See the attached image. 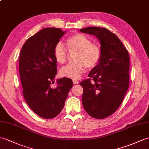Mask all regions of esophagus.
<instances>
[{"label": "esophagus", "mask_w": 149, "mask_h": 149, "mask_svg": "<svg viewBox=\"0 0 149 149\" xmlns=\"http://www.w3.org/2000/svg\"><path fill=\"white\" fill-rule=\"evenodd\" d=\"M79 82V81H77V79H73V83L74 84H78Z\"/></svg>", "instance_id": "1"}]
</instances>
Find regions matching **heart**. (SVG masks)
<instances>
[{
  "instance_id": "b5f03b06",
  "label": "heart",
  "mask_w": 149,
  "mask_h": 149,
  "mask_svg": "<svg viewBox=\"0 0 149 149\" xmlns=\"http://www.w3.org/2000/svg\"><path fill=\"white\" fill-rule=\"evenodd\" d=\"M67 50L72 57L73 62L62 68L60 74L63 77L78 79L84 72L86 68L92 70L97 66L102 57V49L98 44L92 43L91 40L82 33L72 36L67 40ZM61 42L54 47V56L60 64L66 63L68 53Z\"/></svg>"
}]
</instances>
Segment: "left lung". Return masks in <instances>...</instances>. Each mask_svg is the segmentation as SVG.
Listing matches in <instances>:
<instances>
[{"label": "left lung", "mask_w": 149, "mask_h": 149, "mask_svg": "<svg viewBox=\"0 0 149 149\" xmlns=\"http://www.w3.org/2000/svg\"><path fill=\"white\" fill-rule=\"evenodd\" d=\"M82 33L95 36L101 44L102 57L97 66L83 80L82 97L84 110L93 118L103 119L115 112L129 88L130 56L113 33L105 28L90 26Z\"/></svg>", "instance_id": "8db88e82"}]
</instances>
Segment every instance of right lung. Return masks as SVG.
<instances>
[{"mask_svg": "<svg viewBox=\"0 0 149 149\" xmlns=\"http://www.w3.org/2000/svg\"><path fill=\"white\" fill-rule=\"evenodd\" d=\"M65 32L57 28H46L30 37L23 44L19 59V77L25 101L32 111L44 119L56 117L63 109L72 79H58L54 49Z\"/></svg>", "mask_w": 149, "mask_h": 149, "instance_id": "obj_1", "label": "right lung"}]
</instances>
